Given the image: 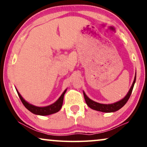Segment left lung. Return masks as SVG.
<instances>
[{"label":"left lung","instance_id":"obj_1","mask_svg":"<svg viewBox=\"0 0 147 147\" xmlns=\"http://www.w3.org/2000/svg\"><path fill=\"white\" fill-rule=\"evenodd\" d=\"M135 81H136V74H135V79H134L133 84H132L131 88L129 89V92L127 93L126 96H125L123 99L120 100V101L115 102V103H111V104H102V103H97V102H95L94 101H93V100H91V99H89L84 91V98H85V100H86L87 105H88L91 109H94L95 111H101L104 113H111V112L117 111L120 109L121 107H123V106L126 104L127 101L129 100V97H130L131 95L132 91H133Z\"/></svg>","mask_w":147,"mask_h":147}]
</instances>
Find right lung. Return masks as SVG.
I'll return each instance as SVG.
<instances>
[{
	"mask_svg": "<svg viewBox=\"0 0 147 147\" xmlns=\"http://www.w3.org/2000/svg\"><path fill=\"white\" fill-rule=\"evenodd\" d=\"M67 89L63 91L62 94L59 98L57 100V101L54 103L52 105H50L48 106H46V107H37V106L33 105L32 104H30L28 103L26 101L23 99V97L21 96V95L19 93L18 90L16 89L17 93L20 99L23 103V105L25 106L28 110L32 113L35 115H49L58 112L60 109L62 107L63 104V96H64L65 92H66Z\"/></svg>",
	"mask_w": 147,
	"mask_h": 147,
	"instance_id": "add662e5",
	"label": "right lung"
}]
</instances>
